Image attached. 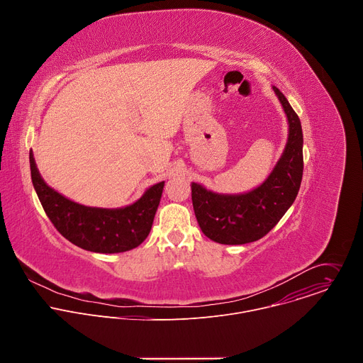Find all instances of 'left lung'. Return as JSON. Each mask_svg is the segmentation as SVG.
Listing matches in <instances>:
<instances>
[{
    "label": "left lung",
    "instance_id": "left-lung-1",
    "mask_svg": "<svg viewBox=\"0 0 363 363\" xmlns=\"http://www.w3.org/2000/svg\"><path fill=\"white\" fill-rule=\"evenodd\" d=\"M289 121V139L270 177L240 195L206 191L192 182V205L202 233L220 244H247L263 238L294 202L303 177V132L284 94L273 87Z\"/></svg>",
    "mask_w": 363,
    "mask_h": 363
}]
</instances>
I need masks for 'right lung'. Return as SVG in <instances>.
<instances>
[{
    "label": "right lung",
    "mask_w": 363,
    "mask_h": 363,
    "mask_svg": "<svg viewBox=\"0 0 363 363\" xmlns=\"http://www.w3.org/2000/svg\"><path fill=\"white\" fill-rule=\"evenodd\" d=\"M31 181L43 208L56 230L74 245L93 252H123L145 241L165 182L150 186L135 203L118 210L91 208L51 189L40 177L30 152Z\"/></svg>",
    "instance_id": "add662e5"
}]
</instances>
